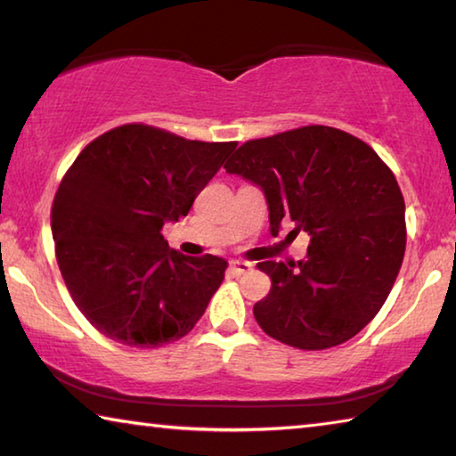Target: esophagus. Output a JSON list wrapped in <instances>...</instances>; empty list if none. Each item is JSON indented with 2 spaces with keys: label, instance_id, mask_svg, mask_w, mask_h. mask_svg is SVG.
Instances as JSON below:
<instances>
[{
  "label": "esophagus",
  "instance_id": "34e87169",
  "mask_svg": "<svg viewBox=\"0 0 456 456\" xmlns=\"http://www.w3.org/2000/svg\"><path fill=\"white\" fill-rule=\"evenodd\" d=\"M229 267H231V272H233L235 275H243V273H249L253 265L247 264V261H231Z\"/></svg>",
  "mask_w": 456,
  "mask_h": 456
}]
</instances>
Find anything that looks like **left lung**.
Instances as JSON below:
<instances>
[{"instance_id": "left-lung-1", "label": "left lung", "mask_w": 456, "mask_h": 456, "mask_svg": "<svg viewBox=\"0 0 456 456\" xmlns=\"http://www.w3.org/2000/svg\"><path fill=\"white\" fill-rule=\"evenodd\" d=\"M225 171L264 189L273 237L285 223L310 237L304 261L257 264L272 277L253 305L261 330L299 350L348 342L380 312L404 259L395 173L364 141L322 125L247 141Z\"/></svg>"}]
</instances>
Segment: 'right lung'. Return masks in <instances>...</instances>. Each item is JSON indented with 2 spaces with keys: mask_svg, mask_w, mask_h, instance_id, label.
<instances>
[{
  "mask_svg": "<svg viewBox=\"0 0 456 456\" xmlns=\"http://www.w3.org/2000/svg\"><path fill=\"white\" fill-rule=\"evenodd\" d=\"M235 146L134 122L76 157L53 197L52 235L66 288L100 334L159 348L195 328L227 261L168 249L160 229L189 213Z\"/></svg>",
  "mask_w": 456,
  "mask_h": 456,
  "instance_id": "right-lung-1",
  "label": "right lung"
}]
</instances>
